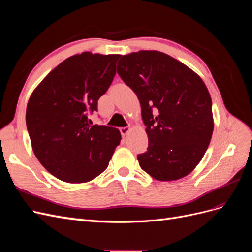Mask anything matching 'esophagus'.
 Listing matches in <instances>:
<instances>
[{"instance_id": "esophagus-1", "label": "esophagus", "mask_w": 252, "mask_h": 252, "mask_svg": "<svg viewBox=\"0 0 252 252\" xmlns=\"http://www.w3.org/2000/svg\"><path fill=\"white\" fill-rule=\"evenodd\" d=\"M120 131H121L122 135L125 136L129 131H130V128H129V127H122V128H120Z\"/></svg>"}]
</instances>
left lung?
Returning <instances> with one entry per match:
<instances>
[{
	"mask_svg": "<svg viewBox=\"0 0 252 252\" xmlns=\"http://www.w3.org/2000/svg\"><path fill=\"white\" fill-rule=\"evenodd\" d=\"M118 73L141 103L148 148L141 168L158 181H174L200 163L213 131L212 102L202 79L166 53L123 56Z\"/></svg>",
	"mask_w": 252,
	"mask_h": 252,
	"instance_id": "8db88e82",
	"label": "left lung"
}]
</instances>
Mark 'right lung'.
<instances>
[{"label":"right lung","mask_w":252,"mask_h":252,"mask_svg":"<svg viewBox=\"0 0 252 252\" xmlns=\"http://www.w3.org/2000/svg\"><path fill=\"white\" fill-rule=\"evenodd\" d=\"M120 55L82 52L57 66L30 96L26 126L35 157L67 183H85L108 167L119 129L91 125L89 114L116 75Z\"/></svg>","instance_id":"right-lung-1"}]
</instances>
